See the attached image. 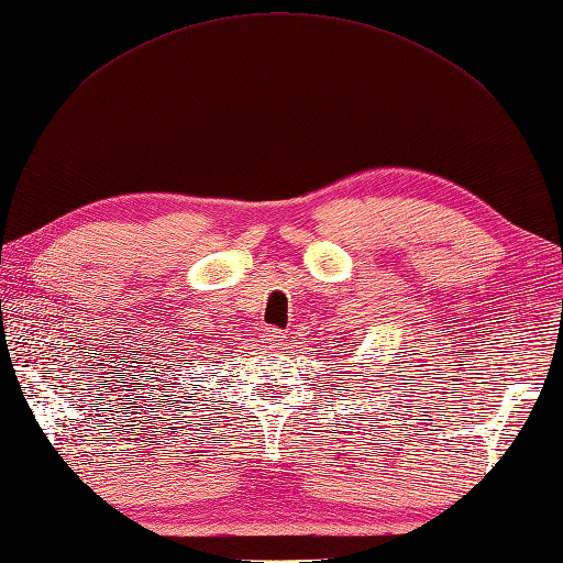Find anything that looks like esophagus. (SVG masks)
Segmentation results:
<instances>
[{
	"instance_id": "1",
	"label": "esophagus",
	"mask_w": 563,
	"mask_h": 563,
	"mask_svg": "<svg viewBox=\"0 0 563 563\" xmlns=\"http://www.w3.org/2000/svg\"><path fill=\"white\" fill-rule=\"evenodd\" d=\"M265 342H267V346H282L286 342V334L277 328H267L265 330Z\"/></svg>"
}]
</instances>
